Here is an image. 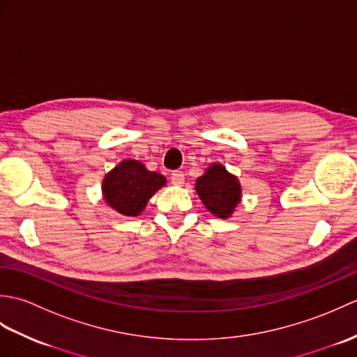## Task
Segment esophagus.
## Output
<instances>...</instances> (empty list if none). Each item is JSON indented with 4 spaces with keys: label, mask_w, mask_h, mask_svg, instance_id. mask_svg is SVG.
<instances>
[{
    "label": "esophagus",
    "mask_w": 357,
    "mask_h": 357,
    "mask_svg": "<svg viewBox=\"0 0 357 357\" xmlns=\"http://www.w3.org/2000/svg\"><path fill=\"white\" fill-rule=\"evenodd\" d=\"M184 173L179 172V170H174L172 174H170V181L173 185H183L184 184Z\"/></svg>",
    "instance_id": "34e87169"
}]
</instances>
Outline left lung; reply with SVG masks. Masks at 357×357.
Wrapping results in <instances>:
<instances>
[{
  "label": "left lung",
  "instance_id": "left-lung-1",
  "mask_svg": "<svg viewBox=\"0 0 357 357\" xmlns=\"http://www.w3.org/2000/svg\"><path fill=\"white\" fill-rule=\"evenodd\" d=\"M196 192L211 213L218 218H229L241 199L238 179L221 164L210 165L206 174L196 181Z\"/></svg>",
  "mask_w": 357,
  "mask_h": 357
}]
</instances>
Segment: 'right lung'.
Returning <instances> with one entry per match:
<instances>
[{"instance_id": "add662e5", "label": "right lung", "mask_w": 357, "mask_h": 357, "mask_svg": "<svg viewBox=\"0 0 357 357\" xmlns=\"http://www.w3.org/2000/svg\"><path fill=\"white\" fill-rule=\"evenodd\" d=\"M165 178L150 172L139 161L127 159L104 178V199L124 216H138L147 201L165 185Z\"/></svg>"}]
</instances>
